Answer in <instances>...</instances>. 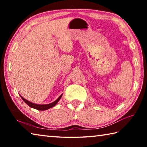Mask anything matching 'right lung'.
I'll list each match as a JSON object with an SVG mask.
<instances>
[{
  "label": "right lung",
  "instance_id": "1",
  "mask_svg": "<svg viewBox=\"0 0 147 147\" xmlns=\"http://www.w3.org/2000/svg\"><path fill=\"white\" fill-rule=\"evenodd\" d=\"M62 94H61V95L59 96L58 98L57 99V100H56L55 101L53 102H52L51 104H37L32 103V102H31L26 100V99L23 98L21 95H20V94H19V95L21 96V98L23 99L24 102H25L27 104V105L30 107V108L36 109H38V110L45 111V110H47V109H49L50 108H53V107L55 106L56 104L58 102V101L60 100V98H61V96H62Z\"/></svg>",
  "mask_w": 147,
  "mask_h": 147
}]
</instances>
